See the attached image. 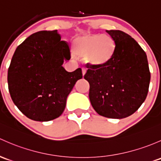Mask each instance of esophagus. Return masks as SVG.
Wrapping results in <instances>:
<instances>
[{
	"instance_id": "34e87169",
	"label": "esophagus",
	"mask_w": 161,
	"mask_h": 161,
	"mask_svg": "<svg viewBox=\"0 0 161 161\" xmlns=\"http://www.w3.org/2000/svg\"><path fill=\"white\" fill-rule=\"evenodd\" d=\"M82 76L84 77V75H85L86 73V69H84V68H83V69H82Z\"/></svg>"
}]
</instances>
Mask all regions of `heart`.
<instances>
[{
    "instance_id": "obj_1",
    "label": "heart",
    "mask_w": 161,
    "mask_h": 161,
    "mask_svg": "<svg viewBox=\"0 0 161 161\" xmlns=\"http://www.w3.org/2000/svg\"><path fill=\"white\" fill-rule=\"evenodd\" d=\"M116 44L109 35L87 34L74 40V53L86 58L91 66L100 68L109 63L114 55Z\"/></svg>"
}]
</instances>
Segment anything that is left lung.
Instances as JSON below:
<instances>
[{
	"mask_svg": "<svg viewBox=\"0 0 161 161\" xmlns=\"http://www.w3.org/2000/svg\"><path fill=\"white\" fill-rule=\"evenodd\" d=\"M106 31L116 44L114 55L104 66H90L84 79L89 83V100L96 113L123 119L137 110L147 96L150 81L147 57L125 32Z\"/></svg>",
	"mask_w": 161,
	"mask_h": 161,
	"instance_id": "8db88e82",
	"label": "left lung"
}]
</instances>
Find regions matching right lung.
I'll list each match as a JSON object with an SVG mask.
<instances>
[{
  "mask_svg": "<svg viewBox=\"0 0 161 161\" xmlns=\"http://www.w3.org/2000/svg\"><path fill=\"white\" fill-rule=\"evenodd\" d=\"M70 58L57 30L36 32L18 46L8 69V89L27 117L46 122L62 115L68 96L82 78L80 68L69 72L62 66Z\"/></svg>",
  "mask_w": 161,
  "mask_h": 161,
  "instance_id": "1",
  "label": "right lung"
}]
</instances>
